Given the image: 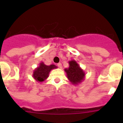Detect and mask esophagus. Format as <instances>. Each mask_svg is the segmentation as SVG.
I'll use <instances>...</instances> for the list:
<instances>
[{
	"label": "esophagus",
	"mask_w": 123,
	"mask_h": 123,
	"mask_svg": "<svg viewBox=\"0 0 123 123\" xmlns=\"http://www.w3.org/2000/svg\"><path fill=\"white\" fill-rule=\"evenodd\" d=\"M57 66H58L59 68H62V67L61 63H58V64H57Z\"/></svg>",
	"instance_id": "obj_1"
}]
</instances>
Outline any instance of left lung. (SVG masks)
Instances as JSON below:
<instances>
[{
    "label": "left lung",
    "mask_w": 123,
    "mask_h": 123,
    "mask_svg": "<svg viewBox=\"0 0 123 123\" xmlns=\"http://www.w3.org/2000/svg\"><path fill=\"white\" fill-rule=\"evenodd\" d=\"M68 63L69 67L64 69L67 77L72 85H79L85 80V72L75 60L69 61Z\"/></svg>",
    "instance_id": "1"
}]
</instances>
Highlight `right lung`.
I'll list each match as a JSON object with an SVG mask.
<instances>
[{"mask_svg":"<svg viewBox=\"0 0 123 123\" xmlns=\"http://www.w3.org/2000/svg\"><path fill=\"white\" fill-rule=\"evenodd\" d=\"M57 68L58 67L54 64L46 65L44 64L43 62H41L38 67L35 68L33 71V77L38 83L43 82L46 79H48L50 71Z\"/></svg>","mask_w":123,"mask_h":123,"instance_id":"obj_1","label":"right lung"}]
</instances>
